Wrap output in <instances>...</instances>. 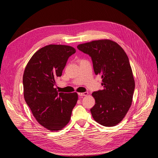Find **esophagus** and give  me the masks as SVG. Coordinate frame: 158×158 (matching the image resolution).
<instances>
[{"mask_svg": "<svg viewBox=\"0 0 158 158\" xmlns=\"http://www.w3.org/2000/svg\"><path fill=\"white\" fill-rule=\"evenodd\" d=\"M88 92H84V93H78V95L79 96H86V95H88Z\"/></svg>", "mask_w": 158, "mask_h": 158, "instance_id": "34e87169", "label": "esophagus"}]
</instances>
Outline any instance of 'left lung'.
<instances>
[{
    "instance_id": "obj_1",
    "label": "left lung",
    "mask_w": 158,
    "mask_h": 158,
    "mask_svg": "<svg viewBox=\"0 0 158 158\" xmlns=\"http://www.w3.org/2000/svg\"><path fill=\"white\" fill-rule=\"evenodd\" d=\"M77 48L90 56L95 74L102 78L103 89L92 93L95 103L90 111L94 119L105 127L117 125L131 106L135 88L126 52L109 40L80 44Z\"/></svg>"
}]
</instances>
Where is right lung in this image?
<instances>
[{
    "instance_id": "obj_1",
    "label": "right lung",
    "mask_w": 158,
    "mask_h": 158,
    "mask_svg": "<svg viewBox=\"0 0 158 158\" xmlns=\"http://www.w3.org/2000/svg\"><path fill=\"white\" fill-rule=\"evenodd\" d=\"M73 47L49 45L36 51L27 64L23 75V96L37 121L47 130L57 131L70 121L78 101L77 93L60 92L54 88Z\"/></svg>"
}]
</instances>
